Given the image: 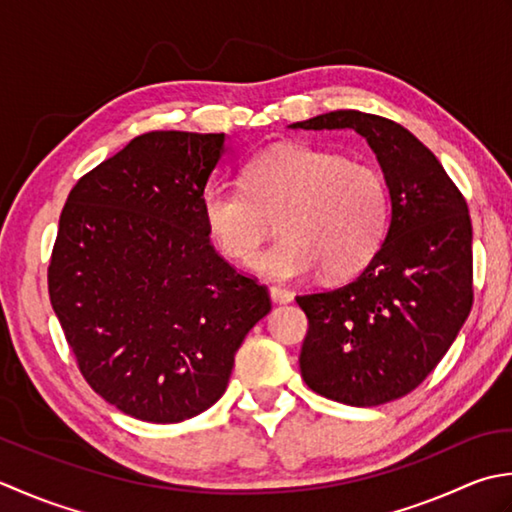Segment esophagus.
<instances>
[{
  "label": "esophagus",
  "instance_id": "obj_1",
  "mask_svg": "<svg viewBox=\"0 0 512 512\" xmlns=\"http://www.w3.org/2000/svg\"><path fill=\"white\" fill-rule=\"evenodd\" d=\"M269 296L276 302V305H287V302L294 300V294H291V291L280 289V287H269Z\"/></svg>",
  "mask_w": 512,
  "mask_h": 512
}]
</instances>
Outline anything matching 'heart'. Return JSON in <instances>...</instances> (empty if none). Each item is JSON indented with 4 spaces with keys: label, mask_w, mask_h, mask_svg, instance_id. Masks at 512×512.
<instances>
[{
    "label": "heart",
    "mask_w": 512,
    "mask_h": 512,
    "mask_svg": "<svg viewBox=\"0 0 512 512\" xmlns=\"http://www.w3.org/2000/svg\"><path fill=\"white\" fill-rule=\"evenodd\" d=\"M201 207L212 241L232 260L251 258L281 216L284 238L249 263L267 280H294L320 267L329 278L358 274L391 225V190L380 170L298 143L260 152L247 163L245 187L214 183Z\"/></svg>",
    "instance_id": "heart-1"
}]
</instances>
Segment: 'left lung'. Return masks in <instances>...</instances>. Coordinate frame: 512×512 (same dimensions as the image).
Listing matches in <instances>:
<instances>
[{
  "mask_svg": "<svg viewBox=\"0 0 512 512\" xmlns=\"http://www.w3.org/2000/svg\"><path fill=\"white\" fill-rule=\"evenodd\" d=\"M294 130H353L391 190L380 252L347 285L296 296L309 318L300 373L311 391L349 406L398 400L451 349L473 307V225L435 154L400 123L336 110Z\"/></svg>",
  "mask_w": 512,
  "mask_h": 512,
  "instance_id": "1",
  "label": "left lung"
}]
</instances>
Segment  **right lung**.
Masks as SVG:
<instances>
[{"instance_id":"obj_1","label":"right lung","mask_w":512,"mask_h":512,"mask_svg":"<svg viewBox=\"0 0 512 512\" xmlns=\"http://www.w3.org/2000/svg\"><path fill=\"white\" fill-rule=\"evenodd\" d=\"M225 141L141 134L79 179L59 218L52 309L90 387L143 422H183L221 400L238 347L271 311L203 221Z\"/></svg>"}]
</instances>
